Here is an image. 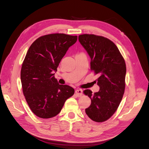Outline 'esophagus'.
Here are the masks:
<instances>
[{
    "mask_svg": "<svg viewBox=\"0 0 149 149\" xmlns=\"http://www.w3.org/2000/svg\"><path fill=\"white\" fill-rule=\"evenodd\" d=\"M75 93H76V96H77L78 97L81 96L82 94H83V91L81 89H76Z\"/></svg>",
    "mask_w": 149,
    "mask_h": 149,
    "instance_id": "esophagus-1",
    "label": "esophagus"
}]
</instances>
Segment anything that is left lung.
<instances>
[{
  "label": "left lung",
  "mask_w": 149,
  "mask_h": 149,
  "mask_svg": "<svg viewBox=\"0 0 149 149\" xmlns=\"http://www.w3.org/2000/svg\"><path fill=\"white\" fill-rule=\"evenodd\" d=\"M78 40L91 58V70L99 75L96 81L100 88L94 94L89 89L84 91L91 100L85 112L92 120L102 123L114 114L123 99L125 63L118 48L107 38L83 34Z\"/></svg>",
  "instance_id": "1"
}]
</instances>
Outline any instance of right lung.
<instances>
[{
  "label": "right lung",
  "instance_id": "right-lung-1",
  "mask_svg": "<svg viewBox=\"0 0 149 149\" xmlns=\"http://www.w3.org/2000/svg\"><path fill=\"white\" fill-rule=\"evenodd\" d=\"M77 38L64 33L44 35L31 45L26 54L20 72L22 89L30 109L38 118L56 116L74 93L70 86L59 84L54 74Z\"/></svg>",
  "mask_w": 149,
  "mask_h": 149
}]
</instances>
